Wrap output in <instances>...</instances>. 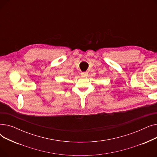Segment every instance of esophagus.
<instances>
[{
	"label": "esophagus",
	"mask_w": 157,
	"mask_h": 157,
	"mask_svg": "<svg viewBox=\"0 0 157 157\" xmlns=\"http://www.w3.org/2000/svg\"><path fill=\"white\" fill-rule=\"evenodd\" d=\"M81 74L82 76H86L88 75V72H81Z\"/></svg>",
	"instance_id": "1"
}]
</instances>
